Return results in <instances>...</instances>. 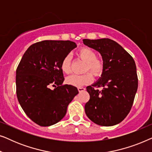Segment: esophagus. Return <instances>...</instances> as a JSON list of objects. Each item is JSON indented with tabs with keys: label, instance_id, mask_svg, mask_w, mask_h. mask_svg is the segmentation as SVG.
<instances>
[{
	"label": "esophagus",
	"instance_id": "obj_1",
	"mask_svg": "<svg viewBox=\"0 0 152 152\" xmlns=\"http://www.w3.org/2000/svg\"><path fill=\"white\" fill-rule=\"evenodd\" d=\"M85 90H86V88H84V87H78V91L80 93L83 92V91H84Z\"/></svg>",
	"mask_w": 152,
	"mask_h": 152
}]
</instances>
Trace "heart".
Returning a JSON list of instances; mask_svg holds the SVG:
<instances>
[{
  "mask_svg": "<svg viewBox=\"0 0 152 152\" xmlns=\"http://www.w3.org/2000/svg\"><path fill=\"white\" fill-rule=\"evenodd\" d=\"M78 55L81 59L86 62L85 70H91L95 75H99L103 70V62L96 59V54L92 49L89 48H82L78 52ZM61 70L66 74L71 72L70 68V56L64 57L61 62ZM93 81V76L90 72H86L82 75H72L66 79V82L72 86L81 87L88 84Z\"/></svg>",
  "mask_w": 152,
  "mask_h": 152,
  "instance_id": "b5f03b06",
  "label": "heart"
}]
</instances>
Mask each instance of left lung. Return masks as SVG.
<instances>
[{
	"label": "left lung",
	"mask_w": 152,
	"mask_h": 152,
	"mask_svg": "<svg viewBox=\"0 0 152 152\" xmlns=\"http://www.w3.org/2000/svg\"><path fill=\"white\" fill-rule=\"evenodd\" d=\"M83 43L100 54L104 66L98 80L86 87L90 99L85 104V113L98 125H115L126 118L134 102L138 89L136 64L132 56L112 39H86ZM94 87H102L103 90Z\"/></svg>",
	"instance_id": "obj_1"
}]
</instances>
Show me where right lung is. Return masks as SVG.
Here are the masks:
<instances>
[{
    "mask_svg": "<svg viewBox=\"0 0 152 152\" xmlns=\"http://www.w3.org/2000/svg\"><path fill=\"white\" fill-rule=\"evenodd\" d=\"M77 47L70 41L45 40L30 45L16 72V95L20 107L33 122L48 126L65 116L78 94L75 86L62 85L61 62ZM52 86L55 87L51 89Z\"/></svg>",
    "mask_w": 152,
    "mask_h": 152,
    "instance_id": "right-lung-1",
    "label": "right lung"
}]
</instances>
